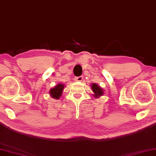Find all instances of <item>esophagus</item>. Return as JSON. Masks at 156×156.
Wrapping results in <instances>:
<instances>
[{"mask_svg": "<svg viewBox=\"0 0 156 156\" xmlns=\"http://www.w3.org/2000/svg\"><path fill=\"white\" fill-rule=\"evenodd\" d=\"M83 80V76H78V77L76 78V81H77V82H82Z\"/></svg>", "mask_w": 156, "mask_h": 156, "instance_id": "obj_1", "label": "esophagus"}]
</instances>
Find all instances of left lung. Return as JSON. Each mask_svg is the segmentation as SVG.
Masks as SVG:
<instances>
[{"mask_svg":"<svg viewBox=\"0 0 156 156\" xmlns=\"http://www.w3.org/2000/svg\"><path fill=\"white\" fill-rule=\"evenodd\" d=\"M91 88L94 94V96L95 98H99V97L103 96V95L104 94V90H103L100 86L96 84V83H91Z\"/></svg>","mask_w":156,"mask_h":156,"instance_id":"1","label":"left lung"}]
</instances>
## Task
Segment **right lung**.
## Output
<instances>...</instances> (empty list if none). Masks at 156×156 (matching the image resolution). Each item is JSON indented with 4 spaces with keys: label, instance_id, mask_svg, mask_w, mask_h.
I'll return each instance as SVG.
<instances>
[{
    "label": "right lung",
    "instance_id": "right-lung-1",
    "mask_svg": "<svg viewBox=\"0 0 156 156\" xmlns=\"http://www.w3.org/2000/svg\"><path fill=\"white\" fill-rule=\"evenodd\" d=\"M65 85L62 83H59L58 84L55 86L53 88H51L49 91V94L51 98L56 100H58L62 96V94L63 92V89H64Z\"/></svg>",
    "mask_w": 156,
    "mask_h": 156
}]
</instances>
